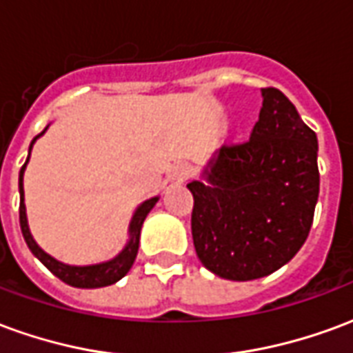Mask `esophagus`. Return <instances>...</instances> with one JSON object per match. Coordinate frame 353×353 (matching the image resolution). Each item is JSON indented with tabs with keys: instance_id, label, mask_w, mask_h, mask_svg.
Wrapping results in <instances>:
<instances>
[{
	"instance_id": "34e87169",
	"label": "esophagus",
	"mask_w": 353,
	"mask_h": 353,
	"mask_svg": "<svg viewBox=\"0 0 353 353\" xmlns=\"http://www.w3.org/2000/svg\"><path fill=\"white\" fill-rule=\"evenodd\" d=\"M189 174H191L189 164L177 162V164H174V166L168 170V181H172V183H183L185 179L189 177Z\"/></svg>"
}]
</instances>
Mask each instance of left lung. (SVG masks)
<instances>
[{
    "mask_svg": "<svg viewBox=\"0 0 353 353\" xmlns=\"http://www.w3.org/2000/svg\"><path fill=\"white\" fill-rule=\"evenodd\" d=\"M250 141L223 145L192 192L202 265L219 278L257 280L289 263L310 232L319 194L318 138L278 88H263Z\"/></svg>",
    "mask_w": 353,
    "mask_h": 353,
    "instance_id": "8db88e82",
    "label": "left lung"
}]
</instances>
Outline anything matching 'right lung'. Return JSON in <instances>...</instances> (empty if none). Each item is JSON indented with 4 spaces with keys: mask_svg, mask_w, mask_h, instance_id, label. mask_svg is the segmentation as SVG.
<instances>
[{
    "mask_svg": "<svg viewBox=\"0 0 353 353\" xmlns=\"http://www.w3.org/2000/svg\"><path fill=\"white\" fill-rule=\"evenodd\" d=\"M49 128V126H47ZM47 128L37 134L32 143H30V153H32V147L37 141V138H41L43 134L47 132ZM28 161H30V154H28L24 166L20 168L19 174V192H20V229H22V236L26 240L30 252L34 253L37 259L41 261L43 265L49 268L50 272L54 274L57 278L68 283V285H73V288H83V289H94V288H105V285H111L119 281L123 276L128 274V270L134 265L136 261V255H138L139 248V232H141V225L145 221L147 214L154 208V204L159 202V196H153V199L141 202L136 212L132 215L130 227H128V242L123 248V252L115 255L113 259L103 261V263H96V265H85V266H75V265H65L62 261H57L54 257H50L49 253L43 252L41 248L37 245V242L32 236L30 232V227H28V217H26V204H24V170L28 166Z\"/></svg>",
    "mask_w": 353,
    "mask_h": 353,
    "instance_id": "obj_1",
    "label": "right lung"
}]
</instances>
